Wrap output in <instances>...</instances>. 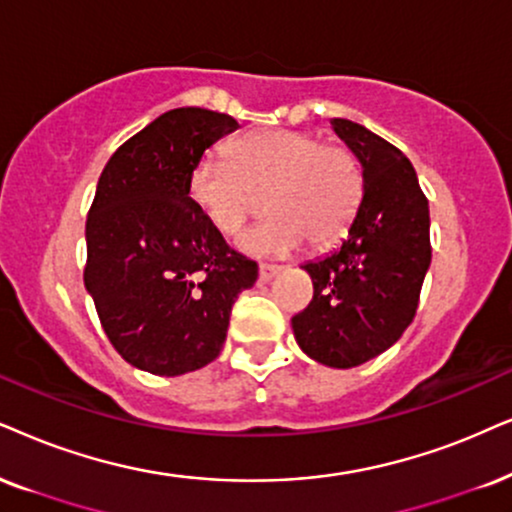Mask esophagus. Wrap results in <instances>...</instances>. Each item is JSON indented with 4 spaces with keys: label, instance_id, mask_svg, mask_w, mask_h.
Here are the masks:
<instances>
[{
    "label": "esophagus",
    "instance_id": "1",
    "mask_svg": "<svg viewBox=\"0 0 512 512\" xmlns=\"http://www.w3.org/2000/svg\"><path fill=\"white\" fill-rule=\"evenodd\" d=\"M281 269L283 267H278V264H260V281L269 283L276 274H281Z\"/></svg>",
    "mask_w": 512,
    "mask_h": 512
}]
</instances>
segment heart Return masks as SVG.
Masks as SVG:
<instances>
[{
	"label": "heart",
	"mask_w": 512,
	"mask_h": 512,
	"mask_svg": "<svg viewBox=\"0 0 512 512\" xmlns=\"http://www.w3.org/2000/svg\"><path fill=\"white\" fill-rule=\"evenodd\" d=\"M229 160L203 155L189 174V196L212 229L236 236L267 196V222L241 236L243 252L286 257L309 238L321 250L338 243L364 200V170L342 144L316 132L262 129L231 141Z\"/></svg>",
	"instance_id": "b5f03b06"
}]
</instances>
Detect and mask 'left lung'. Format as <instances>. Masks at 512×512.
<instances>
[{
  "label": "left lung",
  "mask_w": 512,
  "mask_h": 512,
  "mask_svg": "<svg viewBox=\"0 0 512 512\" xmlns=\"http://www.w3.org/2000/svg\"><path fill=\"white\" fill-rule=\"evenodd\" d=\"M331 125L364 167V200L340 248L302 267L314 297L293 333L307 357L352 368L392 347L416 316L432 260L430 208L397 146L352 120Z\"/></svg>",
  "instance_id": "1"
}]
</instances>
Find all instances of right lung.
<instances>
[{
  "label": "right lung",
  "instance_id": "right-lung-1",
  "mask_svg": "<svg viewBox=\"0 0 512 512\" xmlns=\"http://www.w3.org/2000/svg\"><path fill=\"white\" fill-rule=\"evenodd\" d=\"M238 122L174 108L103 167L87 217L84 288L111 345L153 375H184L222 352L236 297L257 262L231 250L189 196V174Z\"/></svg>",
  "mask_w": 512,
  "mask_h": 512
}]
</instances>
